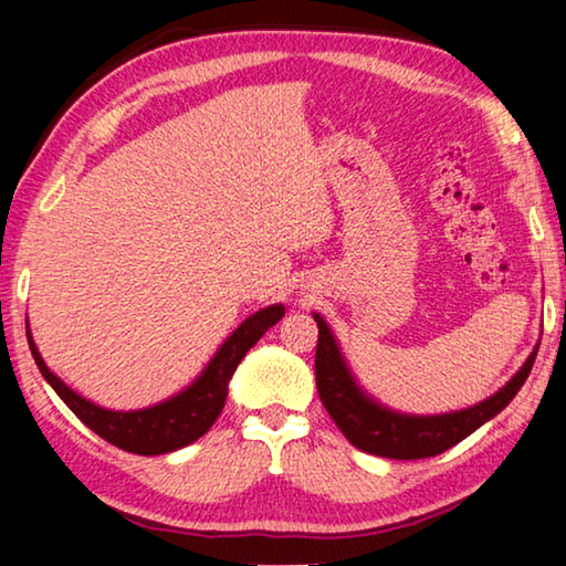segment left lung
<instances>
[{
	"label": "left lung",
	"mask_w": 566,
	"mask_h": 566,
	"mask_svg": "<svg viewBox=\"0 0 566 566\" xmlns=\"http://www.w3.org/2000/svg\"><path fill=\"white\" fill-rule=\"evenodd\" d=\"M314 322L319 327L317 339V357H314V375H317V391L324 409L329 411L334 424L342 429V434L349 442L367 454L387 457V459H424L447 452L449 447L462 442L490 421L492 417L510 405L516 391L530 377L536 349L526 357L522 369L506 381V385L479 405L449 415H399L395 409L381 407L379 401L371 399L367 391H361L357 379L344 361L339 344L334 339L332 329L327 327L319 314H314Z\"/></svg>",
	"instance_id": "1"
}]
</instances>
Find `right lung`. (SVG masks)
<instances>
[{
  "instance_id": "1",
  "label": "right lung",
  "mask_w": 566,
  "mask_h": 566,
  "mask_svg": "<svg viewBox=\"0 0 566 566\" xmlns=\"http://www.w3.org/2000/svg\"><path fill=\"white\" fill-rule=\"evenodd\" d=\"M282 317V304L264 306V310L252 314V317L244 319L232 334H229L227 342L217 349L202 375L191 381L185 391L159 401L155 407L134 411L104 409L66 387L44 364L42 354L36 349L30 334V324H27V342H30L32 357L36 361V367H40L42 377L50 381L52 389L60 395L64 405L74 411L76 419H82L94 434L107 439L109 444L124 449V452L155 457L175 452V449L197 442L199 437L209 432V427L217 421L219 411L224 409L227 387L229 379L234 375L237 364L242 361L244 354L262 339V334L274 327Z\"/></svg>"
}]
</instances>
